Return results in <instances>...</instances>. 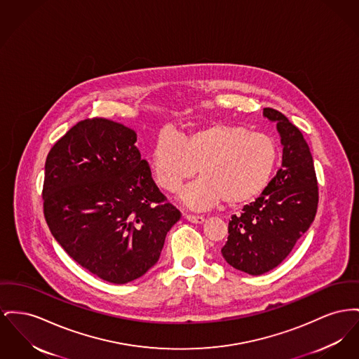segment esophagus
Wrapping results in <instances>:
<instances>
[{
  "label": "esophagus",
  "mask_w": 359,
  "mask_h": 359,
  "mask_svg": "<svg viewBox=\"0 0 359 359\" xmlns=\"http://www.w3.org/2000/svg\"><path fill=\"white\" fill-rule=\"evenodd\" d=\"M184 218H186L187 221L192 222V224H202V222H205V217H202V215H192V214H186V215H184Z\"/></svg>",
  "instance_id": "obj_1"
}]
</instances>
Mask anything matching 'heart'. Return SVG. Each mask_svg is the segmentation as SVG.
Listing matches in <instances>:
<instances>
[{
    "instance_id": "obj_1",
    "label": "heart",
    "mask_w": 359,
    "mask_h": 359,
    "mask_svg": "<svg viewBox=\"0 0 359 359\" xmlns=\"http://www.w3.org/2000/svg\"><path fill=\"white\" fill-rule=\"evenodd\" d=\"M279 148L266 133L247 127L212 123L180 138L161 134L151 150L150 164L160 189L176 192L198 172L201 177L182 192V201L202 210L224 201L229 208L259 196L273 179Z\"/></svg>"
}]
</instances>
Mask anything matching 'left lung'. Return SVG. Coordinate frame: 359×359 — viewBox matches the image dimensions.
<instances>
[{"label": "left lung", "mask_w": 359, "mask_h": 359, "mask_svg": "<svg viewBox=\"0 0 359 359\" xmlns=\"http://www.w3.org/2000/svg\"><path fill=\"white\" fill-rule=\"evenodd\" d=\"M263 116L276 123L282 167L255 202L232 215L221 250L233 269L251 275L264 274L285 260L313 222L318 203L313 158L302 133L274 108H264Z\"/></svg>", "instance_id": "1"}]
</instances>
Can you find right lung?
I'll return each instance as SVG.
<instances>
[{"instance_id": "add662e5", "label": "right lung", "mask_w": 359, "mask_h": 359, "mask_svg": "<svg viewBox=\"0 0 359 359\" xmlns=\"http://www.w3.org/2000/svg\"><path fill=\"white\" fill-rule=\"evenodd\" d=\"M135 142L128 127L85 119L55 142L44 165L50 232L80 266L116 285L148 273L180 219Z\"/></svg>"}]
</instances>
